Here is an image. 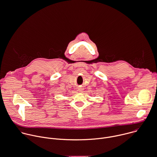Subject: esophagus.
<instances>
[{
	"mask_svg": "<svg viewBox=\"0 0 157 157\" xmlns=\"http://www.w3.org/2000/svg\"><path fill=\"white\" fill-rule=\"evenodd\" d=\"M78 90L81 92V91H83V88H78Z\"/></svg>",
	"mask_w": 157,
	"mask_h": 157,
	"instance_id": "esophagus-1",
	"label": "esophagus"
}]
</instances>
